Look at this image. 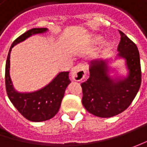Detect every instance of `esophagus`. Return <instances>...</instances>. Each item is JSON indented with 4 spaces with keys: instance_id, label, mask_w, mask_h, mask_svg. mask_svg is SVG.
I'll list each match as a JSON object with an SVG mask.
<instances>
[{
    "instance_id": "1",
    "label": "esophagus",
    "mask_w": 147,
    "mask_h": 147,
    "mask_svg": "<svg viewBox=\"0 0 147 147\" xmlns=\"http://www.w3.org/2000/svg\"><path fill=\"white\" fill-rule=\"evenodd\" d=\"M86 73H87V71H86L85 65L82 64H78L72 69L71 78L73 80L79 82V81H82L83 78H85Z\"/></svg>"
}]
</instances>
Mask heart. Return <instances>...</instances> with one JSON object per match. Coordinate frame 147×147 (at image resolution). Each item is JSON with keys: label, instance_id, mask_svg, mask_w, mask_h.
Segmentation results:
<instances>
[{"label": "heart", "instance_id": "b5f03b06", "mask_svg": "<svg viewBox=\"0 0 147 147\" xmlns=\"http://www.w3.org/2000/svg\"><path fill=\"white\" fill-rule=\"evenodd\" d=\"M101 39V37L100 36H95V37H93V41L94 42H99L100 40ZM105 46L106 47H110V42H106V43H105Z\"/></svg>", "mask_w": 147, "mask_h": 147}]
</instances>
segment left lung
<instances>
[{
    "instance_id": "8db88e82",
    "label": "left lung",
    "mask_w": 147,
    "mask_h": 147,
    "mask_svg": "<svg viewBox=\"0 0 147 147\" xmlns=\"http://www.w3.org/2000/svg\"><path fill=\"white\" fill-rule=\"evenodd\" d=\"M117 59H125L126 77L110 76L111 60L92 59L89 62L90 77L81 83L82 103L93 115L110 118L122 113L133 102L142 82L140 55L136 44L123 32Z\"/></svg>"
}]
</instances>
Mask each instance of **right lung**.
I'll return each mask as SVG.
<instances>
[{
    "instance_id": "right-lung-1",
    "label": "right lung",
    "mask_w": 147,
    "mask_h": 147,
    "mask_svg": "<svg viewBox=\"0 0 147 147\" xmlns=\"http://www.w3.org/2000/svg\"><path fill=\"white\" fill-rule=\"evenodd\" d=\"M48 31L47 28H32L18 37L12 43L9 51L5 65V88L11 103L22 115L28 120L42 122L53 118L59 111L65 89L70 83L69 72H60L47 86L32 92H19L14 89L9 75L10 52L15 45L25 41L27 38L36 34H42Z\"/></svg>"
}]
</instances>
